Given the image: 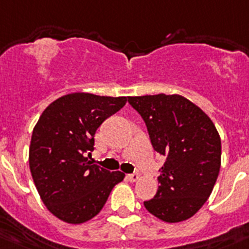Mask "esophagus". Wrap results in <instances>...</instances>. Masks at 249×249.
Here are the masks:
<instances>
[{
  "instance_id": "esophagus-1",
  "label": "esophagus",
  "mask_w": 249,
  "mask_h": 249,
  "mask_svg": "<svg viewBox=\"0 0 249 249\" xmlns=\"http://www.w3.org/2000/svg\"><path fill=\"white\" fill-rule=\"evenodd\" d=\"M126 178H127V180H129V182H136V180L139 179V174H137V173L127 174Z\"/></svg>"
}]
</instances>
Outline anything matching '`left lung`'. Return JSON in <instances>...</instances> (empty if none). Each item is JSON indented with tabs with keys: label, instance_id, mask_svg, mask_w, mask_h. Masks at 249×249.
I'll use <instances>...</instances> for the list:
<instances>
[{
	"label": "left lung",
	"instance_id": "1",
	"mask_svg": "<svg viewBox=\"0 0 249 249\" xmlns=\"http://www.w3.org/2000/svg\"><path fill=\"white\" fill-rule=\"evenodd\" d=\"M145 121L154 150L166 157L159 188L143 205L166 223L194 216L207 201L219 176L221 141L206 113L182 95L129 96Z\"/></svg>",
	"mask_w": 249,
	"mask_h": 249
}]
</instances>
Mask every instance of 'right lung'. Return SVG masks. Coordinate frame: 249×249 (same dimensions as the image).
I'll use <instances>...</instances> for the list:
<instances>
[{
	"instance_id": "right-lung-1",
	"label": "right lung",
	"mask_w": 249,
	"mask_h": 249,
	"mask_svg": "<svg viewBox=\"0 0 249 249\" xmlns=\"http://www.w3.org/2000/svg\"><path fill=\"white\" fill-rule=\"evenodd\" d=\"M127 102V96L67 94L47 107L33 129L29 166L38 194L51 213L69 224L98 215L122 172L88 160L98 127Z\"/></svg>"
}]
</instances>
